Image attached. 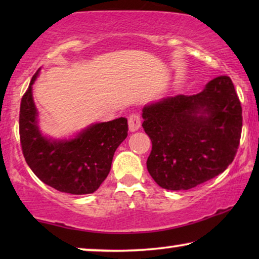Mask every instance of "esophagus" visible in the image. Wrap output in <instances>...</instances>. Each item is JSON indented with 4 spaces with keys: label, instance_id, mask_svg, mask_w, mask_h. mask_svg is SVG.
I'll return each instance as SVG.
<instances>
[{
    "label": "esophagus",
    "instance_id": "obj_1",
    "mask_svg": "<svg viewBox=\"0 0 259 259\" xmlns=\"http://www.w3.org/2000/svg\"><path fill=\"white\" fill-rule=\"evenodd\" d=\"M141 126V119H140V115L138 114V113H132L128 116V127H130V131L131 132H136L140 128Z\"/></svg>",
    "mask_w": 259,
    "mask_h": 259
}]
</instances>
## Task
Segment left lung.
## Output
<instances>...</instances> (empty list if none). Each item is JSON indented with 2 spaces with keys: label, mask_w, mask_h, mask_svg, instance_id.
Returning a JSON list of instances; mask_svg holds the SVG:
<instances>
[{
  "label": "left lung",
  "mask_w": 259,
  "mask_h": 259,
  "mask_svg": "<svg viewBox=\"0 0 259 259\" xmlns=\"http://www.w3.org/2000/svg\"><path fill=\"white\" fill-rule=\"evenodd\" d=\"M143 128L152 141L146 165L166 190H190L233 161L242 136V105L231 79L211 80L196 95L162 99L143 109Z\"/></svg>",
  "instance_id": "8db88e82"
}]
</instances>
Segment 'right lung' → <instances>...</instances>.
Returning <instances> with one entry per match:
<instances>
[{
    "label": "right lung",
    "mask_w": 259,
    "mask_h": 259,
    "mask_svg": "<svg viewBox=\"0 0 259 259\" xmlns=\"http://www.w3.org/2000/svg\"><path fill=\"white\" fill-rule=\"evenodd\" d=\"M36 76L37 72L20 106V143L26 162L41 182L60 192L93 193L108 176L114 152L126 139L127 119L95 123L73 140H48L38 131L31 94Z\"/></svg>",
    "instance_id": "right-lung-1"
}]
</instances>
